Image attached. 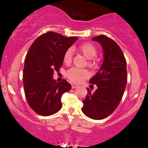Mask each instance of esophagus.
<instances>
[{
	"mask_svg": "<svg viewBox=\"0 0 148 148\" xmlns=\"http://www.w3.org/2000/svg\"><path fill=\"white\" fill-rule=\"evenodd\" d=\"M72 88L73 89H75V88H79V86H78L77 84H72Z\"/></svg>",
	"mask_w": 148,
	"mask_h": 148,
	"instance_id": "obj_1",
	"label": "esophagus"
}]
</instances>
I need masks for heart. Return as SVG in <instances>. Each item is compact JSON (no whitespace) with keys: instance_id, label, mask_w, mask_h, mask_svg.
I'll list each match as a JSON object with an SVG mask.
<instances>
[{"instance_id":"b5f03b06","label":"heart","mask_w":148,"mask_h":148,"mask_svg":"<svg viewBox=\"0 0 148 148\" xmlns=\"http://www.w3.org/2000/svg\"><path fill=\"white\" fill-rule=\"evenodd\" d=\"M78 50L84 54L85 57L88 59H90L88 62L89 65L92 66H95L96 65V61L95 60V57L97 55L98 51L96 47L92 44L86 43L80 46L78 48ZM72 49L69 48L64 54L63 60L66 64H69L71 62L72 60ZM66 76L70 80L75 83H81L84 81L87 77H88L89 73L87 70L83 69H78L73 67L70 69L66 73Z\"/></svg>"}]
</instances>
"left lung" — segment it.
I'll list each match as a JSON object with an SVG mask.
<instances>
[{"label": "left lung", "mask_w": 148, "mask_h": 148, "mask_svg": "<svg viewBox=\"0 0 148 148\" xmlns=\"http://www.w3.org/2000/svg\"><path fill=\"white\" fill-rule=\"evenodd\" d=\"M102 46L104 59L97 73L90 79L97 90L88 94L83 101L84 114L94 120L104 119L119 106L127 82V62L118 44L104 35L93 38Z\"/></svg>", "instance_id": "left-lung-1"}]
</instances>
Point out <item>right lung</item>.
Masks as SVG:
<instances>
[{"label": "right lung", "mask_w": 148, "mask_h": 148, "mask_svg": "<svg viewBox=\"0 0 148 148\" xmlns=\"http://www.w3.org/2000/svg\"><path fill=\"white\" fill-rule=\"evenodd\" d=\"M77 39L48 32L30 46L24 62L23 87L28 104L37 114L47 116L61 109V96L71 85L65 79L56 82L54 72L59 71L64 53Z\"/></svg>", "instance_id": "obj_1"}]
</instances>
